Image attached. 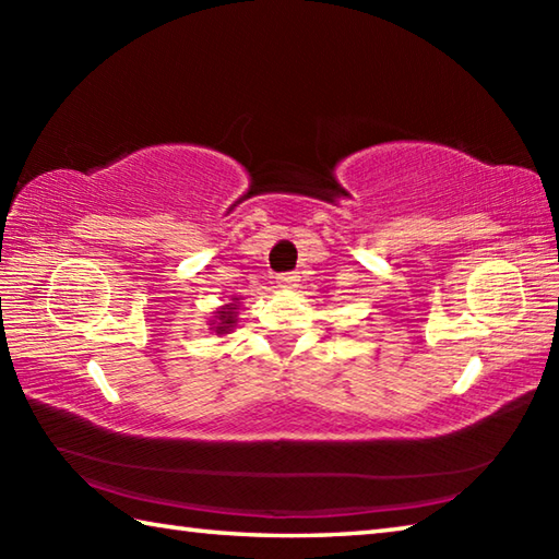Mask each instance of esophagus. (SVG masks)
<instances>
[{
	"label": "esophagus",
	"mask_w": 559,
	"mask_h": 559,
	"mask_svg": "<svg viewBox=\"0 0 559 559\" xmlns=\"http://www.w3.org/2000/svg\"><path fill=\"white\" fill-rule=\"evenodd\" d=\"M276 281H278L281 288H296L300 276H298V273H278Z\"/></svg>",
	"instance_id": "1"
}]
</instances>
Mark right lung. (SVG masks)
<instances>
[{"mask_svg": "<svg viewBox=\"0 0 559 559\" xmlns=\"http://www.w3.org/2000/svg\"><path fill=\"white\" fill-rule=\"evenodd\" d=\"M239 300V298H236ZM236 323V306L231 302V306H226L224 310H219V325H216V333H226V330L234 328Z\"/></svg>", "mask_w": 559, "mask_h": 559, "instance_id": "obj_1", "label": "right lung"}]
</instances>
